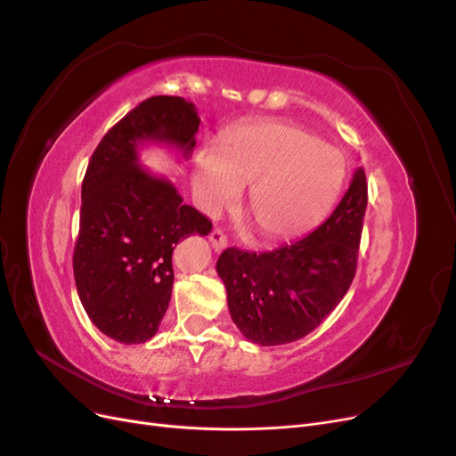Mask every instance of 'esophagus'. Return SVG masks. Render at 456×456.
Wrapping results in <instances>:
<instances>
[{
	"instance_id": "34e87169",
	"label": "esophagus",
	"mask_w": 456,
	"mask_h": 456,
	"mask_svg": "<svg viewBox=\"0 0 456 456\" xmlns=\"http://www.w3.org/2000/svg\"><path fill=\"white\" fill-rule=\"evenodd\" d=\"M209 241L213 245L215 251H223L228 247V238L224 236V232L220 228H215L211 233H209Z\"/></svg>"
}]
</instances>
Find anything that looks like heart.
I'll list each match as a JSON object with an SVG mask.
<instances>
[{
  "instance_id": "obj_1",
  "label": "heart",
  "mask_w": 456,
  "mask_h": 456,
  "mask_svg": "<svg viewBox=\"0 0 456 456\" xmlns=\"http://www.w3.org/2000/svg\"><path fill=\"white\" fill-rule=\"evenodd\" d=\"M344 178L338 151L291 123L241 127L196 159L194 184L207 213H218L249 186L247 209L262 238L298 236L320 223Z\"/></svg>"
}]
</instances>
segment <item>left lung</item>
Segmentation results:
<instances>
[{
  "instance_id": "obj_1",
  "label": "left lung",
  "mask_w": 456,
  "mask_h": 456,
  "mask_svg": "<svg viewBox=\"0 0 456 456\" xmlns=\"http://www.w3.org/2000/svg\"><path fill=\"white\" fill-rule=\"evenodd\" d=\"M367 178L357 167L346 194L308 236L268 253L228 247L216 260L233 323L260 346L295 342L346 295L357 268Z\"/></svg>"
}]
</instances>
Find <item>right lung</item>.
<instances>
[{"label": "right lung", "mask_w": 456, "mask_h": 456, "mask_svg": "<svg viewBox=\"0 0 456 456\" xmlns=\"http://www.w3.org/2000/svg\"><path fill=\"white\" fill-rule=\"evenodd\" d=\"M200 121L181 96H150L102 136L87 165L74 278L89 320L118 342L142 344L158 333L171 300L175 245L213 228L167 178L141 167L136 148L161 142L188 158Z\"/></svg>", "instance_id": "obj_1"}]
</instances>
